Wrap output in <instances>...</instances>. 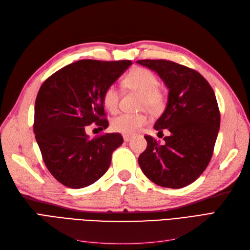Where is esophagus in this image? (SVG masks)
I'll return each instance as SVG.
<instances>
[{"label":"esophagus","instance_id":"1","mask_svg":"<svg viewBox=\"0 0 250 250\" xmlns=\"http://www.w3.org/2000/svg\"><path fill=\"white\" fill-rule=\"evenodd\" d=\"M123 139L125 142H129L132 139V137L130 134H123Z\"/></svg>","mask_w":250,"mask_h":250}]
</instances>
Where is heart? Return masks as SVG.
I'll return each mask as SVG.
<instances>
[{"instance_id":"obj_1","label":"heart","mask_w":250,"mask_h":250,"mask_svg":"<svg viewBox=\"0 0 250 250\" xmlns=\"http://www.w3.org/2000/svg\"><path fill=\"white\" fill-rule=\"evenodd\" d=\"M124 84L141 93V106L152 111H160L165 106V95L158 88V79L149 70L137 67L124 78ZM120 95L115 85H108L104 89L102 102L104 107L110 112H116ZM149 122L147 113H122L112 120V129L124 134H133Z\"/></svg>"}]
</instances>
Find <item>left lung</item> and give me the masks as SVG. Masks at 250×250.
Listing matches in <instances>:
<instances>
[{
	"instance_id": "left-lung-1",
	"label": "left lung",
	"mask_w": 250,
	"mask_h": 250,
	"mask_svg": "<svg viewBox=\"0 0 250 250\" xmlns=\"http://www.w3.org/2000/svg\"><path fill=\"white\" fill-rule=\"evenodd\" d=\"M158 74L169 89L168 103L154 129H167L160 144L145 135L147 148L139 156L143 173L154 184L171 188L191 185L207 169L220 127L213 88L197 71L165 59L138 60Z\"/></svg>"
}]
</instances>
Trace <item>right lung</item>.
Wrapping results in <instances>:
<instances>
[{"label":"right lung","instance_id":"right-lung-1","mask_svg":"<svg viewBox=\"0 0 250 250\" xmlns=\"http://www.w3.org/2000/svg\"><path fill=\"white\" fill-rule=\"evenodd\" d=\"M131 63L82 59L63 66L42 84L33 130L44 165L60 184L81 188L108 170L122 135L105 133L89 139L85 130L93 123L101 130L108 127L103 92Z\"/></svg>","mask_w":250,"mask_h":250}]
</instances>
